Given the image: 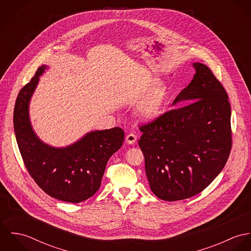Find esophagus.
I'll use <instances>...</instances> for the list:
<instances>
[{
	"label": "esophagus",
	"instance_id": "1",
	"mask_svg": "<svg viewBox=\"0 0 251 251\" xmlns=\"http://www.w3.org/2000/svg\"><path fill=\"white\" fill-rule=\"evenodd\" d=\"M136 140H137V136L135 134H133V133H129L126 137V144H128V145H132V144L135 143Z\"/></svg>",
	"mask_w": 251,
	"mask_h": 251
}]
</instances>
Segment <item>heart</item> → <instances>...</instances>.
<instances>
[{
  "label": "heart",
  "mask_w": 251,
  "mask_h": 251,
  "mask_svg": "<svg viewBox=\"0 0 251 251\" xmlns=\"http://www.w3.org/2000/svg\"><path fill=\"white\" fill-rule=\"evenodd\" d=\"M158 81H154L153 85H157ZM168 97V90L165 86H157L144 100L139 107V114L145 120L155 118L161 111L162 106Z\"/></svg>",
  "instance_id": "heart-1"
}]
</instances>
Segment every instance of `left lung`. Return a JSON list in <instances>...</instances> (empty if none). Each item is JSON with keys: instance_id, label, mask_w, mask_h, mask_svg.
<instances>
[{"instance_id": "8db88e82", "label": "left lung", "mask_w": 251, "mask_h": 251, "mask_svg": "<svg viewBox=\"0 0 251 251\" xmlns=\"http://www.w3.org/2000/svg\"><path fill=\"white\" fill-rule=\"evenodd\" d=\"M193 79L170 110L139 127L138 141L151 191L164 201H178L204 190L221 172L231 146V107L214 73L194 63Z\"/></svg>"}]
</instances>
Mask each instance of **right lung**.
Masks as SVG:
<instances>
[{"mask_svg":"<svg viewBox=\"0 0 251 251\" xmlns=\"http://www.w3.org/2000/svg\"><path fill=\"white\" fill-rule=\"evenodd\" d=\"M47 68L39 67L18 94L13 113L15 137L25 166L36 184L53 198L79 203L100 187L108 159L122 147L125 133L120 127L94 130L62 148L41 141L33 129L29 105L39 76Z\"/></svg>","mask_w":251,"mask_h":251,"instance_id":"add662e5","label":"right lung"}]
</instances>
